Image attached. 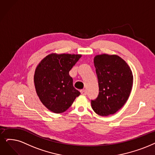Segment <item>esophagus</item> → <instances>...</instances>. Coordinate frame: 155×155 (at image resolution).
Here are the masks:
<instances>
[{"mask_svg": "<svg viewBox=\"0 0 155 155\" xmlns=\"http://www.w3.org/2000/svg\"><path fill=\"white\" fill-rule=\"evenodd\" d=\"M80 92H81V95H86V94H87V91H86V90H82L80 91Z\"/></svg>", "mask_w": 155, "mask_h": 155, "instance_id": "34e87169", "label": "esophagus"}]
</instances>
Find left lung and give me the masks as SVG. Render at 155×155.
Wrapping results in <instances>:
<instances>
[{
	"label": "left lung",
	"mask_w": 155,
	"mask_h": 155,
	"mask_svg": "<svg viewBox=\"0 0 155 155\" xmlns=\"http://www.w3.org/2000/svg\"><path fill=\"white\" fill-rule=\"evenodd\" d=\"M99 94L91 101L97 114L107 116L116 113L127 101L133 86V74L126 61L116 54H102L94 58Z\"/></svg>",
	"instance_id": "left-lung-1"
}]
</instances>
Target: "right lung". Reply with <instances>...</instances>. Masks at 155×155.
<instances>
[{
	"instance_id": "add662e5",
	"label": "right lung",
	"mask_w": 155,
	"mask_h": 155,
	"mask_svg": "<svg viewBox=\"0 0 155 155\" xmlns=\"http://www.w3.org/2000/svg\"><path fill=\"white\" fill-rule=\"evenodd\" d=\"M81 56L51 53L37 66L34 76L35 91L42 104L51 112H65L80 95L74 88L69 71Z\"/></svg>"
}]
</instances>
